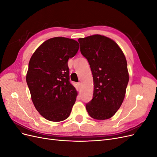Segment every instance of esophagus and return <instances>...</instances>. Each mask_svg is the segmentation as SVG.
Instances as JSON below:
<instances>
[{"label": "esophagus", "mask_w": 157, "mask_h": 157, "mask_svg": "<svg viewBox=\"0 0 157 157\" xmlns=\"http://www.w3.org/2000/svg\"><path fill=\"white\" fill-rule=\"evenodd\" d=\"M77 84H78V86H81V85H82V82H78Z\"/></svg>", "instance_id": "esophagus-1"}]
</instances>
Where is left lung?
I'll use <instances>...</instances> for the list:
<instances>
[{
	"label": "left lung",
	"mask_w": 157,
	"mask_h": 157,
	"mask_svg": "<svg viewBox=\"0 0 157 157\" xmlns=\"http://www.w3.org/2000/svg\"><path fill=\"white\" fill-rule=\"evenodd\" d=\"M78 40L93 75V98L86 105V110L94 119H108L117 113L125 97L129 81L125 56L115 41L103 35Z\"/></svg>",
	"instance_id": "left-lung-1"
}]
</instances>
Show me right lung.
<instances>
[{
	"label": "right lung",
	"instance_id": "right-lung-1",
	"mask_svg": "<svg viewBox=\"0 0 157 157\" xmlns=\"http://www.w3.org/2000/svg\"><path fill=\"white\" fill-rule=\"evenodd\" d=\"M77 41L54 37L44 42L32 55L26 81L32 101L46 120L67 118L77 96L69 82L68 59L77 53Z\"/></svg>",
	"mask_w": 157,
	"mask_h": 157
}]
</instances>
